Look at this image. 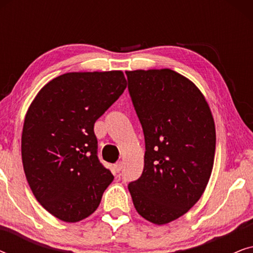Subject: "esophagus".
<instances>
[{
    "label": "esophagus",
    "mask_w": 253,
    "mask_h": 253,
    "mask_svg": "<svg viewBox=\"0 0 253 253\" xmlns=\"http://www.w3.org/2000/svg\"><path fill=\"white\" fill-rule=\"evenodd\" d=\"M114 169H115L116 172H120L121 170H122V162H121V161L116 162V164L114 165Z\"/></svg>",
    "instance_id": "esophagus-1"
}]
</instances>
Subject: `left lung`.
<instances>
[{
  "label": "left lung",
  "mask_w": 253,
  "mask_h": 253,
  "mask_svg": "<svg viewBox=\"0 0 253 253\" xmlns=\"http://www.w3.org/2000/svg\"><path fill=\"white\" fill-rule=\"evenodd\" d=\"M126 74L145 138L143 172L127 189L144 219L165 224L188 212L205 191L215 126L202 92L182 75L170 69Z\"/></svg>",
  "instance_id": "obj_1"
}]
</instances>
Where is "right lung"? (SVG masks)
<instances>
[{
    "label": "right lung",
    "mask_w": 253,
    "mask_h": 253,
    "mask_svg": "<svg viewBox=\"0 0 253 253\" xmlns=\"http://www.w3.org/2000/svg\"><path fill=\"white\" fill-rule=\"evenodd\" d=\"M126 87L122 71L69 72L31 103L22 134L24 171L38 202L57 219L91 215L114 179L99 160L94 123Z\"/></svg>",
    "instance_id": "1"
}]
</instances>
